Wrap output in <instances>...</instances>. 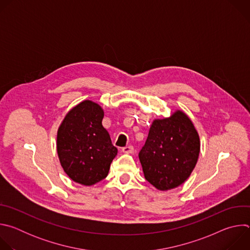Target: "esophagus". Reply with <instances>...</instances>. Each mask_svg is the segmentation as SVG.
Masks as SVG:
<instances>
[{"label":"esophagus","mask_w":250,"mask_h":250,"mask_svg":"<svg viewBox=\"0 0 250 250\" xmlns=\"http://www.w3.org/2000/svg\"><path fill=\"white\" fill-rule=\"evenodd\" d=\"M122 151L125 152V153H131L133 151V146H125V147L122 148Z\"/></svg>","instance_id":"1"}]
</instances>
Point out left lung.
I'll list each match as a JSON object with an SVG mask.
<instances>
[{
	"mask_svg": "<svg viewBox=\"0 0 250 250\" xmlns=\"http://www.w3.org/2000/svg\"><path fill=\"white\" fill-rule=\"evenodd\" d=\"M200 147L199 133L183 111L155 119L138 154L146 179L160 191L182 185L197 164Z\"/></svg>",
	"mask_w": 250,
	"mask_h": 250,
	"instance_id": "left-lung-1",
	"label": "left lung"
}]
</instances>
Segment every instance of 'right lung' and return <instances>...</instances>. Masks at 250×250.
I'll return each instance as SVG.
<instances>
[{
	"label": "right lung",
	"mask_w": 250,
	"mask_h": 250,
	"mask_svg": "<svg viewBox=\"0 0 250 250\" xmlns=\"http://www.w3.org/2000/svg\"><path fill=\"white\" fill-rule=\"evenodd\" d=\"M103 118L102 106L85 100L66 114L57 130L60 164L71 180L84 186L104 179L118 154Z\"/></svg>",
	"instance_id": "1"
}]
</instances>
